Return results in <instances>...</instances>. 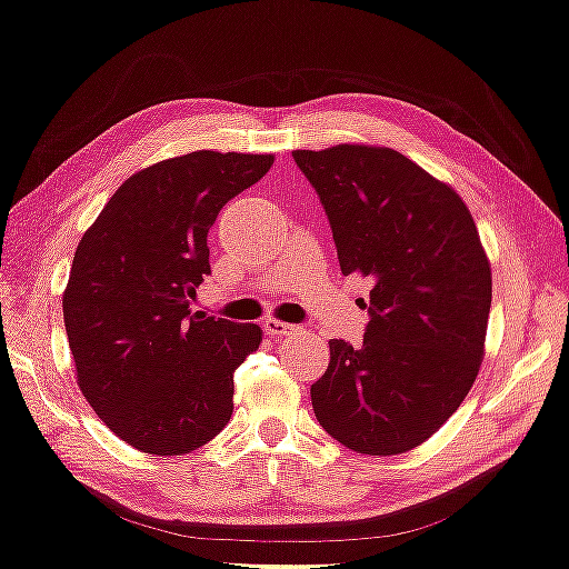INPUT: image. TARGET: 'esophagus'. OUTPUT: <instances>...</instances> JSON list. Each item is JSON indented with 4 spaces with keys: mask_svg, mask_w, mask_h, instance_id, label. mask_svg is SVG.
<instances>
[{
    "mask_svg": "<svg viewBox=\"0 0 569 569\" xmlns=\"http://www.w3.org/2000/svg\"><path fill=\"white\" fill-rule=\"evenodd\" d=\"M262 329H266V335L270 337H286V335H293L296 325H288V321H281V319H266L262 321Z\"/></svg>",
    "mask_w": 569,
    "mask_h": 569,
    "instance_id": "1",
    "label": "esophagus"
}]
</instances>
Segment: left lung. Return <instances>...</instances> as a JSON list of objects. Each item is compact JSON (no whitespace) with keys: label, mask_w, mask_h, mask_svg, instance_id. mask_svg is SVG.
Here are the masks:
<instances>
[{"label":"left lung","mask_w":569,"mask_h":569,"mask_svg":"<svg viewBox=\"0 0 569 569\" xmlns=\"http://www.w3.org/2000/svg\"><path fill=\"white\" fill-rule=\"evenodd\" d=\"M332 224L339 268L370 278L360 347L329 342L311 386L329 437L401 455L439 431L478 378L493 278L468 203L393 148L293 150Z\"/></svg>","instance_id":"left-lung-1"}]
</instances>
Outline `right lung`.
Returning a JSON list of instances; mask_svg holds the SVG:
<instances>
[{
    "mask_svg": "<svg viewBox=\"0 0 569 569\" xmlns=\"http://www.w3.org/2000/svg\"><path fill=\"white\" fill-rule=\"evenodd\" d=\"M273 156L197 150L132 173L76 248L63 321L97 417L148 455H186L232 417L234 370L258 325L191 313L209 276V227Z\"/></svg>",
    "mask_w": 569,
    "mask_h": 569,
    "instance_id": "obj_1",
    "label": "right lung"
}]
</instances>
